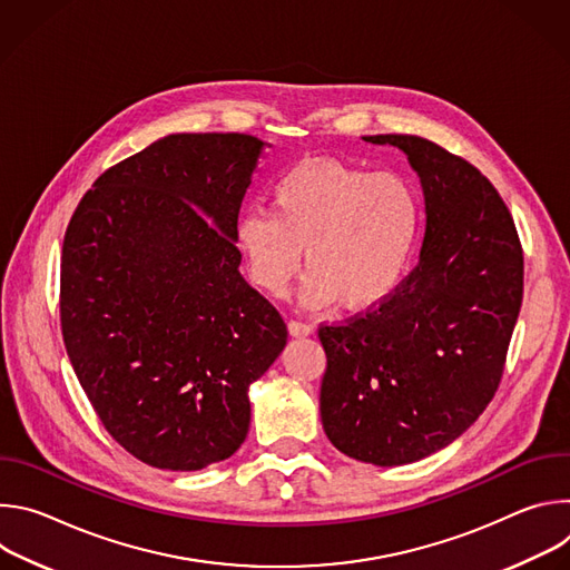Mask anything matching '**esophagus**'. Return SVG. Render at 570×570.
<instances>
[{
    "label": "esophagus",
    "instance_id": "1",
    "mask_svg": "<svg viewBox=\"0 0 570 570\" xmlns=\"http://www.w3.org/2000/svg\"><path fill=\"white\" fill-rule=\"evenodd\" d=\"M288 334H291L293 338L311 336V334H313V324L302 322V320H291V322H288Z\"/></svg>",
    "mask_w": 570,
    "mask_h": 570
}]
</instances>
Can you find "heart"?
I'll use <instances>...</instances> for the list:
<instances>
[{
  "mask_svg": "<svg viewBox=\"0 0 570 570\" xmlns=\"http://www.w3.org/2000/svg\"><path fill=\"white\" fill-rule=\"evenodd\" d=\"M271 207L236 223L253 282L286 295L306 248L302 302L345 311L385 302L409 275L424 229V196L399 171H370L341 159H304L279 176Z\"/></svg>",
  "mask_w": 570,
  "mask_h": 570,
  "instance_id": "obj_1",
  "label": "heart"
}]
</instances>
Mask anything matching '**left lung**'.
<instances>
[{
  "label": "left lung",
  "mask_w": 570,
  "mask_h": 570,
  "mask_svg": "<svg viewBox=\"0 0 570 570\" xmlns=\"http://www.w3.org/2000/svg\"><path fill=\"white\" fill-rule=\"evenodd\" d=\"M363 139L409 155L426 232L420 264L385 302L320 327V417L345 455L396 466L449 446L494 399L523 299V250L503 198L466 159L417 135Z\"/></svg>",
  "instance_id": "left-lung-1"
}]
</instances>
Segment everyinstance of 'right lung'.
<instances>
[{"instance_id":"right-lung-1","label":"right lung","mask_w":570,"mask_h":570,"mask_svg":"<svg viewBox=\"0 0 570 570\" xmlns=\"http://www.w3.org/2000/svg\"><path fill=\"white\" fill-rule=\"evenodd\" d=\"M264 141L180 132L110 167L62 240L60 327L106 431L198 471L248 435V387L282 354L279 311L238 273V209Z\"/></svg>"}]
</instances>
